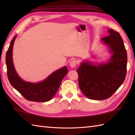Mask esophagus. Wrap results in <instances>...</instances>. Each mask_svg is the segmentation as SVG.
<instances>
[{
	"mask_svg": "<svg viewBox=\"0 0 135 135\" xmlns=\"http://www.w3.org/2000/svg\"><path fill=\"white\" fill-rule=\"evenodd\" d=\"M77 64V61L76 60H73L70 62V65L71 67H75Z\"/></svg>",
	"mask_w": 135,
	"mask_h": 135,
	"instance_id": "34e87169",
	"label": "esophagus"
}]
</instances>
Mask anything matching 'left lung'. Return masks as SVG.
<instances>
[{
	"instance_id": "obj_1",
	"label": "left lung",
	"mask_w": 135,
	"mask_h": 135,
	"mask_svg": "<svg viewBox=\"0 0 135 135\" xmlns=\"http://www.w3.org/2000/svg\"><path fill=\"white\" fill-rule=\"evenodd\" d=\"M102 40L110 47L113 55L110 62L97 65L83 62L77 69L80 89L88 99L105 100L121 86L127 75V53L119 33L108 30Z\"/></svg>"
}]
</instances>
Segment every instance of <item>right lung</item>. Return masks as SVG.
Returning <instances> with one entry per match:
<instances>
[{
  "label": "right lung",
  "mask_w": 135,
  "mask_h": 135,
  "mask_svg": "<svg viewBox=\"0 0 135 135\" xmlns=\"http://www.w3.org/2000/svg\"><path fill=\"white\" fill-rule=\"evenodd\" d=\"M16 36L11 40L6 56L7 75L10 84L25 99L31 102H48L55 95L61 81L68 73L67 67L57 70L46 79L38 84L25 82L17 75L12 60V50Z\"/></svg>",
  "instance_id": "1"
}]
</instances>
